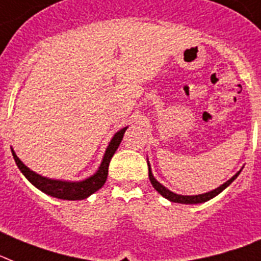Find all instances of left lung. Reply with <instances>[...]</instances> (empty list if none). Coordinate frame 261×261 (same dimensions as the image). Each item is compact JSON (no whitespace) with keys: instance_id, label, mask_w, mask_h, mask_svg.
Masks as SVG:
<instances>
[{"instance_id":"8db88e82","label":"left lung","mask_w":261,"mask_h":261,"mask_svg":"<svg viewBox=\"0 0 261 261\" xmlns=\"http://www.w3.org/2000/svg\"><path fill=\"white\" fill-rule=\"evenodd\" d=\"M147 164H148V178H150V181H151V185H152V187H154L155 190H156V191L159 192L162 196H163V198L168 199V200L172 201V203H181V204H198V203H204V201L210 200V199L215 198L216 195H219L220 192L223 191V190H225V188L228 187L232 181L238 178V175L240 174V171H242V170H240V171L236 172V174L233 175L231 179H229V180H227L225 183H223L220 187L215 188V190H212V191H210V192H205V194L179 195V194H175V192L170 191L168 188H166L163 185H161V183H159V181L154 178V175H152V171H151L150 163H148V161H147Z\"/></svg>"}]
</instances>
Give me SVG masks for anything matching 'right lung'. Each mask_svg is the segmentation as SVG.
<instances>
[{"mask_svg":"<svg viewBox=\"0 0 261 261\" xmlns=\"http://www.w3.org/2000/svg\"><path fill=\"white\" fill-rule=\"evenodd\" d=\"M126 130L127 127H123L122 130L115 133V135H114L111 142L107 146L106 152H105L103 159H102V163H100L98 171L94 175H91L90 178L81 181L57 180V179L45 178L42 175H38L37 172L32 171L28 166H25L22 162L19 161V158L15 155L14 150H12V154L13 158H14L15 164L18 166L21 172L25 175V178L33 186H36L38 190L50 195V196L63 199V200H82V199L89 198L90 195L94 194V192H97L105 185V181L107 179V174H109V164H110L111 158L115 154L117 148L119 147Z\"/></svg>","mask_w":261,"mask_h":261,"instance_id":"obj_1","label":"right lung"}]
</instances>
